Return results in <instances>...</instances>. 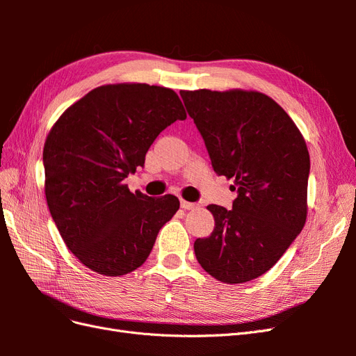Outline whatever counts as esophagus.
I'll list each match as a JSON object with an SVG mask.
<instances>
[{
	"instance_id": "obj_1",
	"label": "esophagus",
	"mask_w": 356,
	"mask_h": 356,
	"mask_svg": "<svg viewBox=\"0 0 356 356\" xmlns=\"http://www.w3.org/2000/svg\"><path fill=\"white\" fill-rule=\"evenodd\" d=\"M181 208L188 211V209L197 208V204H196V203H191V202H187V200H184V199H181Z\"/></svg>"
}]
</instances>
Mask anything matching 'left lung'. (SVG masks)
<instances>
[{"label":"left lung","instance_id":"obj_1","mask_svg":"<svg viewBox=\"0 0 356 356\" xmlns=\"http://www.w3.org/2000/svg\"><path fill=\"white\" fill-rule=\"evenodd\" d=\"M218 175L233 178L232 209L209 204L215 227L196 239L204 272L242 284L272 268L303 230L310 159L285 110L257 90H181Z\"/></svg>","mask_w":356,"mask_h":356}]
</instances>
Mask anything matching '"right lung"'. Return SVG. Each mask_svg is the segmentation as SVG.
<instances>
[{"instance_id":"1","label":"right lung","mask_w":356,"mask_h":356,"mask_svg":"<svg viewBox=\"0 0 356 356\" xmlns=\"http://www.w3.org/2000/svg\"><path fill=\"white\" fill-rule=\"evenodd\" d=\"M187 114L178 95L145 83L99 86L62 113L42 149L47 207L68 250L90 270L122 276L143 266L179 209L166 195L132 193L159 134Z\"/></svg>"}]
</instances>
